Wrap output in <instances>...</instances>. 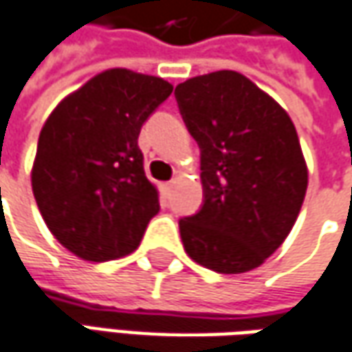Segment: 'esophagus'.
<instances>
[{"label": "esophagus", "mask_w": 352, "mask_h": 352, "mask_svg": "<svg viewBox=\"0 0 352 352\" xmlns=\"http://www.w3.org/2000/svg\"><path fill=\"white\" fill-rule=\"evenodd\" d=\"M171 188H173V181L164 183V185H162V195H164V197H169V195H171Z\"/></svg>", "instance_id": "obj_1"}]
</instances>
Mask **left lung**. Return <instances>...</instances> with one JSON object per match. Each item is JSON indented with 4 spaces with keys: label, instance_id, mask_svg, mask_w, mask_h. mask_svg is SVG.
<instances>
[{
    "label": "left lung",
    "instance_id": "1",
    "mask_svg": "<svg viewBox=\"0 0 352 352\" xmlns=\"http://www.w3.org/2000/svg\"><path fill=\"white\" fill-rule=\"evenodd\" d=\"M175 99L200 148L202 206L181 218L190 259L222 274L259 267L283 245L308 188L296 128L245 76L222 69L187 79Z\"/></svg>",
    "mask_w": 352,
    "mask_h": 352
}]
</instances>
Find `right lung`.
<instances>
[{
  "instance_id": "add662e5",
  "label": "right lung",
  "mask_w": 352,
  "mask_h": 352,
  "mask_svg": "<svg viewBox=\"0 0 352 352\" xmlns=\"http://www.w3.org/2000/svg\"><path fill=\"white\" fill-rule=\"evenodd\" d=\"M171 91L165 79L115 67L67 95L44 122L32 192L48 230L74 255L120 259L160 212L138 136Z\"/></svg>"
}]
</instances>
